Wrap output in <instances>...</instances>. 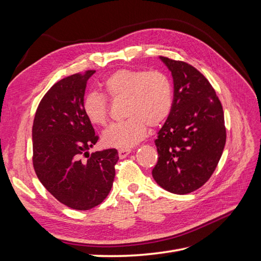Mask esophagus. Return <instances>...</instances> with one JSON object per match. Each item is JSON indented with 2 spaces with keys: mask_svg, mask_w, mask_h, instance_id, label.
Here are the masks:
<instances>
[{
  "mask_svg": "<svg viewBox=\"0 0 261 261\" xmlns=\"http://www.w3.org/2000/svg\"><path fill=\"white\" fill-rule=\"evenodd\" d=\"M130 153V149H120L118 150V156L121 158V159H124V158L127 156Z\"/></svg>",
  "mask_w": 261,
  "mask_h": 261,
  "instance_id": "esophagus-1",
  "label": "esophagus"
}]
</instances>
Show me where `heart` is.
I'll use <instances>...</instances> for the list:
<instances>
[{
	"mask_svg": "<svg viewBox=\"0 0 261 261\" xmlns=\"http://www.w3.org/2000/svg\"><path fill=\"white\" fill-rule=\"evenodd\" d=\"M107 96L114 101L125 100V121L112 124L103 134L106 146L127 149L146 135L147 126L155 127L169 116L173 105L170 78L160 70L118 69L103 83ZM83 110L88 121L105 126L109 118V102L98 92L88 93Z\"/></svg>",
	"mask_w": 261,
	"mask_h": 261,
	"instance_id": "obj_1",
	"label": "heart"
}]
</instances>
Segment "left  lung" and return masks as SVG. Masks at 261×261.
Here are the masks:
<instances>
[{
    "label": "left lung",
    "mask_w": 261,
    "mask_h": 261,
    "mask_svg": "<svg viewBox=\"0 0 261 261\" xmlns=\"http://www.w3.org/2000/svg\"><path fill=\"white\" fill-rule=\"evenodd\" d=\"M171 70L174 96L171 112L158 133L154 180L177 195L200 188L211 177L226 140L224 113L215 89L198 69L160 57Z\"/></svg>",
    "instance_id": "left-lung-1"
}]
</instances>
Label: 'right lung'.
Wrapping results in <instances>:
<instances>
[{
    "mask_svg": "<svg viewBox=\"0 0 261 261\" xmlns=\"http://www.w3.org/2000/svg\"><path fill=\"white\" fill-rule=\"evenodd\" d=\"M96 70L63 78L48 90L33 125V163L36 174L53 197L76 210L103 201L115 176L117 150L88 153L97 144L83 102L87 81Z\"/></svg>",
    "mask_w": 261,
    "mask_h": 261,
    "instance_id": "add662e5",
    "label": "right lung"
}]
</instances>
